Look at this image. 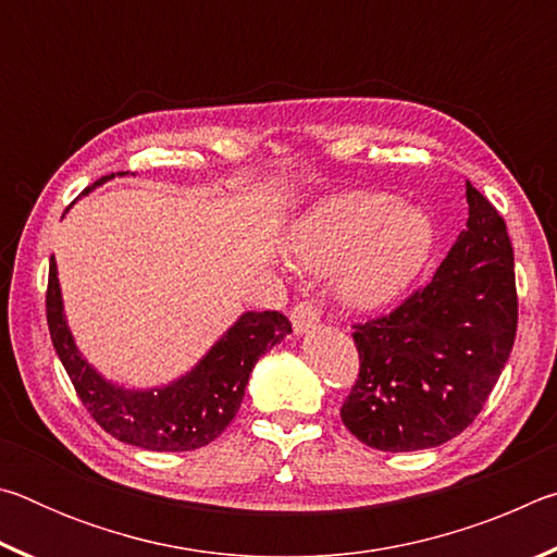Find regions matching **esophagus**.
<instances>
[{
    "label": "esophagus",
    "instance_id": "1",
    "mask_svg": "<svg viewBox=\"0 0 557 557\" xmlns=\"http://www.w3.org/2000/svg\"><path fill=\"white\" fill-rule=\"evenodd\" d=\"M322 324V305L307 299L299 301V305L292 307V326H295L297 334H307Z\"/></svg>",
    "mask_w": 557,
    "mask_h": 557
}]
</instances>
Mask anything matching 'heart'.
Wrapping results in <instances>:
<instances>
[{"mask_svg":"<svg viewBox=\"0 0 557 557\" xmlns=\"http://www.w3.org/2000/svg\"><path fill=\"white\" fill-rule=\"evenodd\" d=\"M435 245V228L420 209L379 191L329 196L287 235L301 270L334 275L346 307L371 312L393 305L420 275Z\"/></svg>","mask_w":557,"mask_h":557,"instance_id":"obj_1","label":"heart"}]
</instances>
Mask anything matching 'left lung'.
Returning a JSON list of instances; mask_svg holds the SVG:
<instances>
[{"label": "left lung", "instance_id": "left-lung-1", "mask_svg": "<svg viewBox=\"0 0 557 557\" xmlns=\"http://www.w3.org/2000/svg\"><path fill=\"white\" fill-rule=\"evenodd\" d=\"M469 219L428 285L354 324L358 379L342 405L354 437L381 451L445 445L482 412L518 326L513 248L492 201L467 184Z\"/></svg>", "mask_w": 557, "mask_h": 557}]
</instances>
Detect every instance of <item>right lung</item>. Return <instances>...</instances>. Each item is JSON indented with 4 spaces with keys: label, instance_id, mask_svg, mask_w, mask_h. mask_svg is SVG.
Here are the masks:
<instances>
[{
    "label": "right lung",
    "instance_id": "add662e5",
    "mask_svg": "<svg viewBox=\"0 0 557 557\" xmlns=\"http://www.w3.org/2000/svg\"><path fill=\"white\" fill-rule=\"evenodd\" d=\"M110 176L98 178L92 186ZM46 322L55 354L90 418L120 442L152 451L199 449L219 437L240 408L258 358L292 332L285 314L248 312L182 381L154 391H125L102 381L75 348L65 326L53 258L46 289Z\"/></svg>",
    "mask_w": 557,
    "mask_h": 557
}]
</instances>
